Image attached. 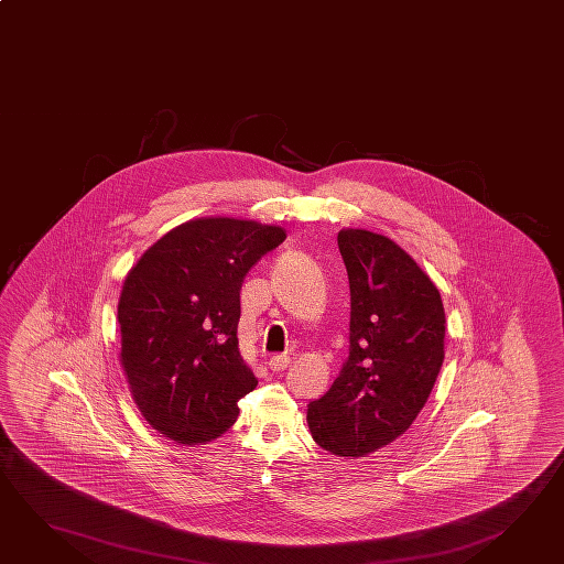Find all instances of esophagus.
<instances>
[{"mask_svg": "<svg viewBox=\"0 0 564 564\" xmlns=\"http://www.w3.org/2000/svg\"><path fill=\"white\" fill-rule=\"evenodd\" d=\"M268 366H270V370H274V372H282V370H286L288 366H290V356H286V354H274V356L268 360Z\"/></svg>", "mask_w": 564, "mask_h": 564, "instance_id": "1", "label": "esophagus"}]
</instances>
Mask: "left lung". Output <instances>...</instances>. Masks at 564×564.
Instances as JSON below:
<instances>
[{
	"label": "left lung",
	"instance_id": "left-lung-1",
	"mask_svg": "<svg viewBox=\"0 0 564 564\" xmlns=\"http://www.w3.org/2000/svg\"><path fill=\"white\" fill-rule=\"evenodd\" d=\"M338 248L350 282V354L306 420L324 451L358 458L397 441L424 409L446 318L438 288L387 236L346 228Z\"/></svg>",
	"mask_w": 564,
	"mask_h": 564
}]
</instances>
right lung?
<instances>
[{
	"label": "right lung",
	"mask_w": 564,
	"mask_h": 564,
	"mask_svg": "<svg viewBox=\"0 0 564 564\" xmlns=\"http://www.w3.org/2000/svg\"><path fill=\"white\" fill-rule=\"evenodd\" d=\"M286 240L280 226L189 220L145 250L118 304L123 372L154 431L180 444L218 438L258 380L238 348L240 290Z\"/></svg>",
	"instance_id": "1"
}]
</instances>
